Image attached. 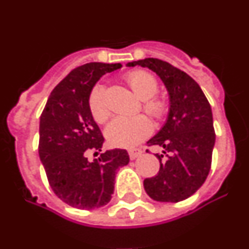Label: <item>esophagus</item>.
<instances>
[{"mask_svg":"<svg viewBox=\"0 0 249 249\" xmlns=\"http://www.w3.org/2000/svg\"><path fill=\"white\" fill-rule=\"evenodd\" d=\"M141 153H142V151H141L140 148L128 149V155H129V158H131V160H135V158H137Z\"/></svg>","mask_w":249,"mask_h":249,"instance_id":"34e87169","label":"esophagus"}]
</instances>
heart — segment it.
<instances>
[{
  "mask_svg": "<svg viewBox=\"0 0 249 249\" xmlns=\"http://www.w3.org/2000/svg\"><path fill=\"white\" fill-rule=\"evenodd\" d=\"M132 91L143 100V108L152 117L160 118L167 112V103L156 97L158 83L151 73L142 70H135L124 76ZM89 107L92 117L98 123H103L109 117V108L105 94V87L97 83L92 89L89 97ZM152 132V123L144 114L118 116L106 129V136L112 146L132 147L148 137Z\"/></svg>",
  "mask_w": 249,
  "mask_h": 249,
  "instance_id": "1",
  "label": "heart"
}]
</instances>
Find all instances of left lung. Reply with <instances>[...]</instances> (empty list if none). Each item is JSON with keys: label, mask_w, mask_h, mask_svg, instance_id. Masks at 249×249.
<instances>
[{"label": "left lung", "mask_w": 249, "mask_h": 249, "mask_svg": "<svg viewBox=\"0 0 249 249\" xmlns=\"http://www.w3.org/2000/svg\"><path fill=\"white\" fill-rule=\"evenodd\" d=\"M127 66L156 72L169 96L167 122L147 142V146L160 147L162 153L156 155L160 171L144 179V190L155 201H183L198 190L210 173L215 142L210 102L192 77L166 61L144 58Z\"/></svg>", "instance_id": "8db88e82"}]
</instances>
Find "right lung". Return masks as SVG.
Instances as JSON below:
<instances>
[{"label": "right lung", "instance_id": "1", "mask_svg": "<svg viewBox=\"0 0 249 249\" xmlns=\"http://www.w3.org/2000/svg\"><path fill=\"white\" fill-rule=\"evenodd\" d=\"M121 63L91 62L72 70L51 92L39 117V160L48 183L58 198L78 210L106 206L112 198L116 171L126 166V149H111L98 155L103 144L100 127L89 107L93 86Z\"/></svg>", "mask_w": 249, "mask_h": 249}]
</instances>
